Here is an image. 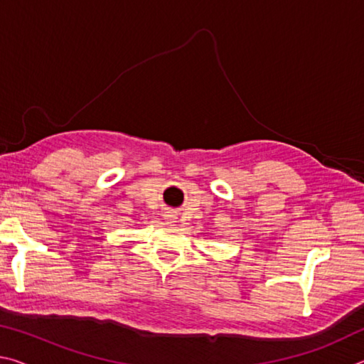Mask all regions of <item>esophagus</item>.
I'll use <instances>...</instances> for the list:
<instances>
[{
	"instance_id": "34e87169",
	"label": "esophagus",
	"mask_w": 364,
	"mask_h": 364,
	"mask_svg": "<svg viewBox=\"0 0 364 364\" xmlns=\"http://www.w3.org/2000/svg\"><path fill=\"white\" fill-rule=\"evenodd\" d=\"M167 218H168V220H173V218H175V215L171 213V212H168V213H167Z\"/></svg>"
}]
</instances>
